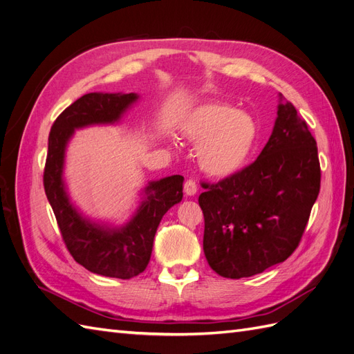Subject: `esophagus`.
I'll return each mask as SVG.
<instances>
[{"label":"esophagus","mask_w":354,"mask_h":354,"mask_svg":"<svg viewBox=\"0 0 354 354\" xmlns=\"http://www.w3.org/2000/svg\"><path fill=\"white\" fill-rule=\"evenodd\" d=\"M196 192H198L196 181L192 180V178L186 180V183H185V194H186L187 196H194V195L196 194Z\"/></svg>","instance_id":"obj_1"}]
</instances>
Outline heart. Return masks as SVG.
<instances>
[{"label":"heart","mask_w":354,"mask_h":354,"mask_svg":"<svg viewBox=\"0 0 354 354\" xmlns=\"http://www.w3.org/2000/svg\"><path fill=\"white\" fill-rule=\"evenodd\" d=\"M185 136L198 147V164L203 173L226 178L250 159L259 138L254 118L223 102L203 103L183 124Z\"/></svg>","instance_id":"b5f03b06"}]
</instances>
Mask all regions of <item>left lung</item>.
<instances>
[{"mask_svg": "<svg viewBox=\"0 0 354 354\" xmlns=\"http://www.w3.org/2000/svg\"><path fill=\"white\" fill-rule=\"evenodd\" d=\"M202 187L203 252L214 272L241 279L285 261L320 190L316 140L294 104L281 97L272 136L251 165Z\"/></svg>", "mask_w": 354, "mask_h": 354, "instance_id": "1", "label": "left lung"}]
</instances>
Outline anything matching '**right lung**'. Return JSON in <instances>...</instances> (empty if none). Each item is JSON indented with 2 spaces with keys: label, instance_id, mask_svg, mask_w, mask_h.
Listing matches in <instances>:
<instances>
[{
  "label": "right lung",
  "instance_id": "right-lung-1",
  "mask_svg": "<svg viewBox=\"0 0 354 354\" xmlns=\"http://www.w3.org/2000/svg\"><path fill=\"white\" fill-rule=\"evenodd\" d=\"M137 99L136 93H88L73 102L51 127L44 168L46 195L73 260L93 273L118 279H131L147 267L160 220L183 198L185 177L169 176L151 181L133 218L121 227H109L82 217L72 205L63 181V167L75 130L115 124Z\"/></svg>",
  "mask_w": 354,
  "mask_h": 354
}]
</instances>
